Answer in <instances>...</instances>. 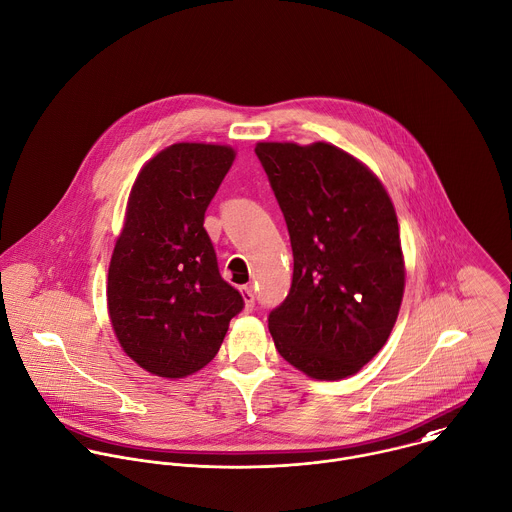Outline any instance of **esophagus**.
Segmentation results:
<instances>
[{"mask_svg": "<svg viewBox=\"0 0 512 512\" xmlns=\"http://www.w3.org/2000/svg\"><path fill=\"white\" fill-rule=\"evenodd\" d=\"M240 292H242V298H244V306H246V310H248V312H252V310H254V306H256V296H254L252 286H242V288H240Z\"/></svg>", "mask_w": 512, "mask_h": 512, "instance_id": "1", "label": "esophagus"}]
</instances>
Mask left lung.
Masks as SVG:
<instances>
[{
	"label": "left lung",
	"instance_id": "obj_1",
	"mask_svg": "<svg viewBox=\"0 0 512 512\" xmlns=\"http://www.w3.org/2000/svg\"><path fill=\"white\" fill-rule=\"evenodd\" d=\"M294 274L268 316L280 356L316 380L356 374L386 344L404 294L398 220L382 182L344 150L258 142Z\"/></svg>",
	"mask_w": 512,
	"mask_h": 512
}]
</instances>
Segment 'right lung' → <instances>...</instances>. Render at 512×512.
Masks as SVG:
<instances>
[{
	"mask_svg": "<svg viewBox=\"0 0 512 512\" xmlns=\"http://www.w3.org/2000/svg\"><path fill=\"white\" fill-rule=\"evenodd\" d=\"M234 158L230 146L172 144L132 186L108 270V312L122 350L156 376L204 368L244 308L204 230Z\"/></svg>",
	"mask_w": 512,
	"mask_h": 512,
	"instance_id": "add662e5",
	"label": "right lung"
}]
</instances>
